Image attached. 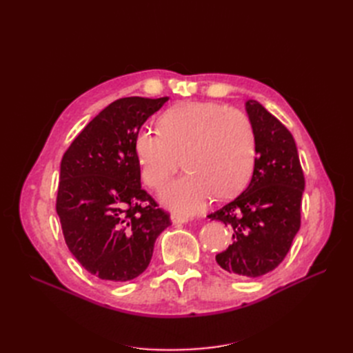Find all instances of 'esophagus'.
I'll return each mask as SVG.
<instances>
[{"instance_id": "1", "label": "esophagus", "mask_w": 353, "mask_h": 353, "mask_svg": "<svg viewBox=\"0 0 353 353\" xmlns=\"http://www.w3.org/2000/svg\"><path fill=\"white\" fill-rule=\"evenodd\" d=\"M172 222L174 223H187L188 222V216L178 215V213H174V215H172Z\"/></svg>"}]
</instances>
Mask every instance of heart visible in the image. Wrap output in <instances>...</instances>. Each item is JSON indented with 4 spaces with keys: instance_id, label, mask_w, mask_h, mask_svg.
<instances>
[{
    "instance_id": "heart-1",
    "label": "heart",
    "mask_w": 353,
    "mask_h": 353,
    "mask_svg": "<svg viewBox=\"0 0 353 353\" xmlns=\"http://www.w3.org/2000/svg\"><path fill=\"white\" fill-rule=\"evenodd\" d=\"M159 130L141 128L135 154L144 183L162 190L181 166L188 172L163 191V200L178 212L205 208L216 194L236 196L252 176L256 137L244 112L212 101H184L163 112Z\"/></svg>"
}]
</instances>
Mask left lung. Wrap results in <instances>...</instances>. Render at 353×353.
<instances>
[{"mask_svg": "<svg viewBox=\"0 0 353 353\" xmlns=\"http://www.w3.org/2000/svg\"><path fill=\"white\" fill-rule=\"evenodd\" d=\"M256 137L249 187L208 215L228 225L232 241L216 254L222 270L237 276H261L279 266L301 228L305 176L292 132L261 103H245Z\"/></svg>", "mask_w": 353, "mask_h": 353, "instance_id": "1", "label": "left lung"}]
</instances>
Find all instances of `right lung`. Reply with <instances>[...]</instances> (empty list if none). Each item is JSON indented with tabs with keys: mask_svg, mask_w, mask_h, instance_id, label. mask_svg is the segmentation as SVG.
Wrapping results in <instances>:
<instances>
[{
	"mask_svg": "<svg viewBox=\"0 0 353 353\" xmlns=\"http://www.w3.org/2000/svg\"><path fill=\"white\" fill-rule=\"evenodd\" d=\"M169 100L125 97L110 103L63 154L56 210L69 250L101 280L143 274L170 215L141 188L135 135Z\"/></svg>",
	"mask_w": 353,
	"mask_h": 353,
	"instance_id": "obj_1",
	"label": "right lung"
}]
</instances>
